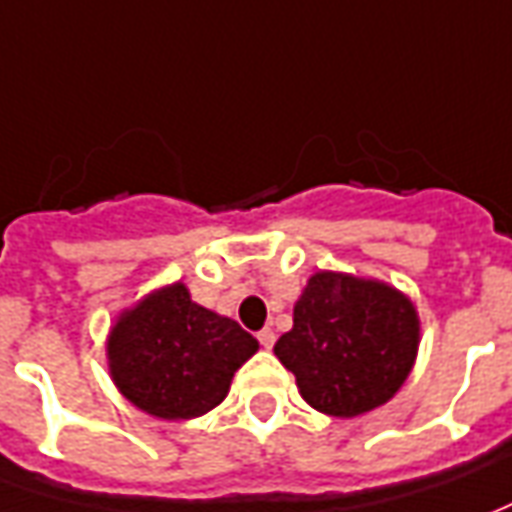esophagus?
Listing matches in <instances>:
<instances>
[{"mask_svg": "<svg viewBox=\"0 0 512 512\" xmlns=\"http://www.w3.org/2000/svg\"><path fill=\"white\" fill-rule=\"evenodd\" d=\"M257 341H260V346H263V349H271V346H274V341H277V335H274V330H260L257 332Z\"/></svg>", "mask_w": 512, "mask_h": 512, "instance_id": "34e87169", "label": "esophagus"}]
</instances>
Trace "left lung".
Returning a JSON list of instances; mask_svg holds the SVG:
<instances>
[{
    "mask_svg": "<svg viewBox=\"0 0 512 512\" xmlns=\"http://www.w3.org/2000/svg\"><path fill=\"white\" fill-rule=\"evenodd\" d=\"M418 349L416 307L374 280L318 271L293 307V330L274 355L310 407L352 418L385 405L407 380Z\"/></svg>",
    "mask_w": 512,
    "mask_h": 512,
    "instance_id": "8db88e82",
    "label": "left lung"
}]
</instances>
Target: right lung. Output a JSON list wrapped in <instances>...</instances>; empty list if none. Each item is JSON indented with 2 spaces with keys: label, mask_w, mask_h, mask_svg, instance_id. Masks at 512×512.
Instances as JSON below:
<instances>
[{
  "label": "right lung",
  "mask_w": 512,
  "mask_h": 512,
  "mask_svg": "<svg viewBox=\"0 0 512 512\" xmlns=\"http://www.w3.org/2000/svg\"><path fill=\"white\" fill-rule=\"evenodd\" d=\"M257 352L238 321L191 302L177 282L121 313L107 341L110 374L149 416L196 418L221 405L232 374Z\"/></svg>",
  "instance_id": "1"
}]
</instances>
